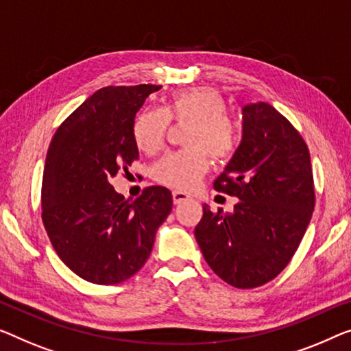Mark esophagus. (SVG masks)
Listing matches in <instances>:
<instances>
[{"instance_id": "obj_1", "label": "esophagus", "mask_w": 351, "mask_h": 351, "mask_svg": "<svg viewBox=\"0 0 351 351\" xmlns=\"http://www.w3.org/2000/svg\"><path fill=\"white\" fill-rule=\"evenodd\" d=\"M171 197H173V203L175 205H180V203H184V202H187L189 200V195H187V193H184V192H180V191H175L173 193H171Z\"/></svg>"}]
</instances>
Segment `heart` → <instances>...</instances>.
I'll return each mask as SVG.
<instances>
[{
	"instance_id": "1",
	"label": "heart",
	"mask_w": 351,
	"mask_h": 351,
	"mask_svg": "<svg viewBox=\"0 0 351 351\" xmlns=\"http://www.w3.org/2000/svg\"><path fill=\"white\" fill-rule=\"evenodd\" d=\"M227 101L209 86H193L171 94L160 110H145L135 118L132 137L143 154L164 148L170 121L191 124L186 134L189 149L165 156L154 167V178L167 187L191 191L206 173L209 158L223 160L237 148V129L227 117Z\"/></svg>"
}]
</instances>
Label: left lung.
<instances>
[{
    "instance_id": "8db88e82",
    "label": "left lung",
    "mask_w": 351,
    "mask_h": 351,
    "mask_svg": "<svg viewBox=\"0 0 351 351\" xmlns=\"http://www.w3.org/2000/svg\"><path fill=\"white\" fill-rule=\"evenodd\" d=\"M243 140L214 189L239 198L233 213L203 206L195 239L214 273L255 289L289 265L309 226L315 192L300 132L266 102L243 108Z\"/></svg>"
}]
</instances>
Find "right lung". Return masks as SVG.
Listing matches in <instances>:
<instances>
[{
    "instance_id": "right-lung-1",
    "label": "right lung",
    "mask_w": 351,
    "mask_h": 351,
    "mask_svg": "<svg viewBox=\"0 0 351 351\" xmlns=\"http://www.w3.org/2000/svg\"><path fill=\"white\" fill-rule=\"evenodd\" d=\"M158 85L106 86L64 119L51 140L42 180V221L67 268L91 284L114 285L148 260L173 206L167 187L134 202L112 180L138 159L135 114Z\"/></svg>"
}]
</instances>
